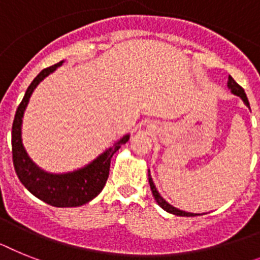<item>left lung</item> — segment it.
I'll use <instances>...</instances> for the list:
<instances>
[{
    "mask_svg": "<svg viewBox=\"0 0 260 260\" xmlns=\"http://www.w3.org/2000/svg\"><path fill=\"white\" fill-rule=\"evenodd\" d=\"M228 87L229 89H230L231 92L234 93V95H237V96L241 98L242 100H243V103L246 104V106L250 108V103H248V99L247 96H246L245 93V89L242 88L239 84H238L237 82H235L233 78H231L230 75H229V80H228ZM148 180H149V185H150V190H152V194H153L154 200H156V202L158 205H160L161 208L164 209L165 211H168V213H171V214H174V215H180V217H196V215H200V214H194V213H187V211H184V210H180V209L174 208V206H172L169 202H167V201L164 200L162 197L160 196V193H158V190L156 189V186H154L153 184V180H152V176H150V172L148 171Z\"/></svg>",
    "mask_w": 260,
    "mask_h": 260,
    "instance_id": "8db88e82",
    "label": "left lung"
}]
</instances>
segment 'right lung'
Here are the masks:
<instances>
[{
	"instance_id": "right-lung-1",
	"label": "right lung",
	"mask_w": 260,
	"mask_h": 260,
	"mask_svg": "<svg viewBox=\"0 0 260 260\" xmlns=\"http://www.w3.org/2000/svg\"><path fill=\"white\" fill-rule=\"evenodd\" d=\"M62 64L63 60H60L54 66L42 70L26 89L25 96L17 108L12 126L13 164L19 181L32 196L55 208H76L93 200L103 190L110 174L111 158L123 144L129 140V135H124L112 147L107 148L89 164L67 173H49L41 169L30 158L22 144L23 113L37 86Z\"/></svg>"
}]
</instances>
